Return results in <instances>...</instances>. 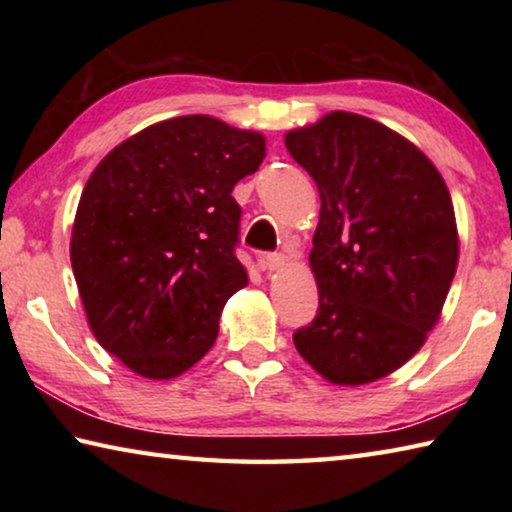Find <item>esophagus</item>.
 Segmentation results:
<instances>
[{"label": "esophagus", "mask_w": 512, "mask_h": 512, "mask_svg": "<svg viewBox=\"0 0 512 512\" xmlns=\"http://www.w3.org/2000/svg\"><path fill=\"white\" fill-rule=\"evenodd\" d=\"M259 266L264 268V271H277V268L284 266V257L280 253H268L259 257Z\"/></svg>", "instance_id": "obj_1"}]
</instances>
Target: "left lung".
Here are the masks:
<instances>
[{
    "label": "left lung",
    "instance_id": "obj_1",
    "mask_svg": "<svg viewBox=\"0 0 512 512\" xmlns=\"http://www.w3.org/2000/svg\"><path fill=\"white\" fill-rule=\"evenodd\" d=\"M284 144L320 194L318 314L293 343L332 384H370L438 323L458 264L452 196L418 146L354 112H329Z\"/></svg>",
    "mask_w": 512,
    "mask_h": 512
}]
</instances>
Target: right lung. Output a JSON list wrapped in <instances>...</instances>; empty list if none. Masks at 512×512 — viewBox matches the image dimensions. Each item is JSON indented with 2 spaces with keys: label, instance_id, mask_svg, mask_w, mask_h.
Wrapping results in <instances>:
<instances>
[{
  "label": "right lung",
  "instance_id": "1",
  "mask_svg": "<svg viewBox=\"0 0 512 512\" xmlns=\"http://www.w3.org/2000/svg\"><path fill=\"white\" fill-rule=\"evenodd\" d=\"M264 155L262 133L173 117L115 146L85 183L72 271L92 334L140 377L183 375L214 345L223 305L248 284L232 189Z\"/></svg>",
  "mask_w": 512,
  "mask_h": 512
}]
</instances>
